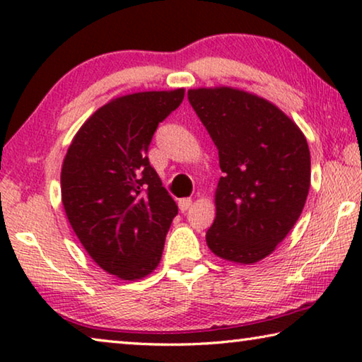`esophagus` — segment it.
Segmentation results:
<instances>
[{
    "instance_id": "obj_1",
    "label": "esophagus",
    "mask_w": 362,
    "mask_h": 362,
    "mask_svg": "<svg viewBox=\"0 0 362 362\" xmlns=\"http://www.w3.org/2000/svg\"><path fill=\"white\" fill-rule=\"evenodd\" d=\"M177 206H180V211L181 212H186L187 209L192 206V199L189 197H185V199H180V202H177Z\"/></svg>"
}]
</instances>
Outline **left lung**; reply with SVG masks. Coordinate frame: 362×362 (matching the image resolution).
Masks as SVG:
<instances>
[{
	"mask_svg": "<svg viewBox=\"0 0 362 362\" xmlns=\"http://www.w3.org/2000/svg\"><path fill=\"white\" fill-rule=\"evenodd\" d=\"M218 150L216 218L206 242L218 258L258 263L300 217L310 189V150L276 104L232 86L187 91Z\"/></svg>",
	"mask_w": 362,
	"mask_h": 362,
	"instance_id": "1",
	"label": "left lung"
}]
</instances>
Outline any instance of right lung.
I'll return each mask as SVG.
<instances>
[{"mask_svg": "<svg viewBox=\"0 0 362 362\" xmlns=\"http://www.w3.org/2000/svg\"><path fill=\"white\" fill-rule=\"evenodd\" d=\"M182 98L185 88L111 99L81 125L64 158L68 222L94 263L119 279H142L160 264L177 206L146 151Z\"/></svg>", "mask_w": 362, "mask_h": 362, "instance_id": "obj_1", "label": "right lung"}]
</instances>
